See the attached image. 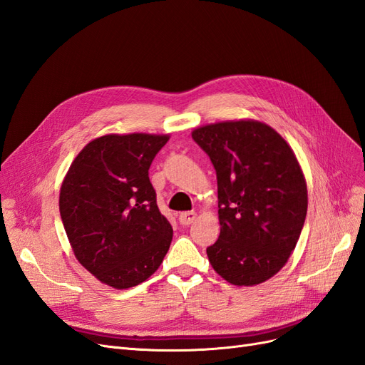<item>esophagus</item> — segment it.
I'll return each mask as SVG.
<instances>
[{
	"label": "esophagus",
	"mask_w": 365,
	"mask_h": 365,
	"mask_svg": "<svg viewBox=\"0 0 365 365\" xmlns=\"http://www.w3.org/2000/svg\"><path fill=\"white\" fill-rule=\"evenodd\" d=\"M178 219L182 225H190L196 219V213L195 212H182Z\"/></svg>",
	"instance_id": "1"
}]
</instances>
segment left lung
<instances>
[{
  "mask_svg": "<svg viewBox=\"0 0 365 365\" xmlns=\"http://www.w3.org/2000/svg\"><path fill=\"white\" fill-rule=\"evenodd\" d=\"M192 137L217 178L220 235L207 248L210 263L231 284L267 282L291 257L306 219L307 187L294 150L257 120L219 121Z\"/></svg>",
  "mask_w": 365,
  "mask_h": 365,
  "instance_id": "8db88e82",
  "label": "left lung"
}]
</instances>
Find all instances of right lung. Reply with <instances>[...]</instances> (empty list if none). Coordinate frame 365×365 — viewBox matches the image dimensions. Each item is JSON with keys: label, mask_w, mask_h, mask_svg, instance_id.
I'll return each mask as SVG.
<instances>
[{"label": "right lung", "mask_w": 365, "mask_h": 365, "mask_svg": "<svg viewBox=\"0 0 365 365\" xmlns=\"http://www.w3.org/2000/svg\"><path fill=\"white\" fill-rule=\"evenodd\" d=\"M169 135L108 134L77 153L59 212L76 259L97 280L128 289L149 279L173 230L158 210L149 168Z\"/></svg>", "instance_id": "right-lung-1"}]
</instances>
